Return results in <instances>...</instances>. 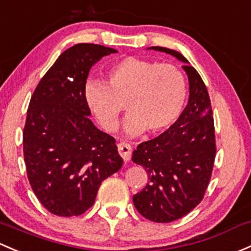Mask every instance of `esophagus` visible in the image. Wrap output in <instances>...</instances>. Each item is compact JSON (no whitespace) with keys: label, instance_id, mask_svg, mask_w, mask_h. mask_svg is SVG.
<instances>
[{"label":"esophagus","instance_id":"obj_1","mask_svg":"<svg viewBox=\"0 0 251 251\" xmlns=\"http://www.w3.org/2000/svg\"><path fill=\"white\" fill-rule=\"evenodd\" d=\"M118 150H119V154L121 155L124 161L127 162L131 159V154H132V148L130 147V144L127 143H119L118 144Z\"/></svg>","mask_w":251,"mask_h":251}]
</instances>
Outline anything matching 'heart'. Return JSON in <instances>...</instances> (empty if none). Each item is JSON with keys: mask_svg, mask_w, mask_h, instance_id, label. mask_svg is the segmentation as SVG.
Wrapping results in <instances>:
<instances>
[{"mask_svg": "<svg viewBox=\"0 0 251 251\" xmlns=\"http://www.w3.org/2000/svg\"><path fill=\"white\" fill-rule=\"evenodd\" d=\"M107 75L108 85L96 79L86 81L84 101L108 132L118 130L125 102L130 114L124 130L130 137L144 130L162 132L180 117L188 89L185 77L174 66L128 56L112 66Z\"/></svg>", "mask_w": 251, "mask_h": 251, "instance_id": "b5f03b06", "label": "heart"}]
</instances>
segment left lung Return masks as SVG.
<instances>
[{"mask_svg":"<svg viewBox=\"0 0 251 251\" xmlns=\"http://www.w3.org/2000/svg\"><path fill=\"white\" fill-rule=\"evenodd\" d=\"M184 63L189 101L178 120L151 141L137 147L132 161L148 173V184L133 195V204L154 223L183 218L202 201L215 159L214 121L209 95L201 75L179 51L151 47Z\"/></svg>","mask_w":251,"mask_h":251,"instance_id":"obj_1","label":"left lung"}]
</instances>
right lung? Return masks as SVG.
<instances>
[{"label":"right lung","mask_w":251,"mask_h":251,"mask_svg":"<svg viewBox=\"0 0 251 251\" xmlns=\"http://www.w3.org/2000/svg\"><path fill=\"white\" fill-rule=\"evenodd\" d=\"M117 50L79 43L65 50L37 85L24 127L27 178L51 214L77 216L92 207L100 185L123 159L115 139L90 120L84 86L91 67Z\"/></svg>","instance_id":"right-lung-1"}]
</instances>
